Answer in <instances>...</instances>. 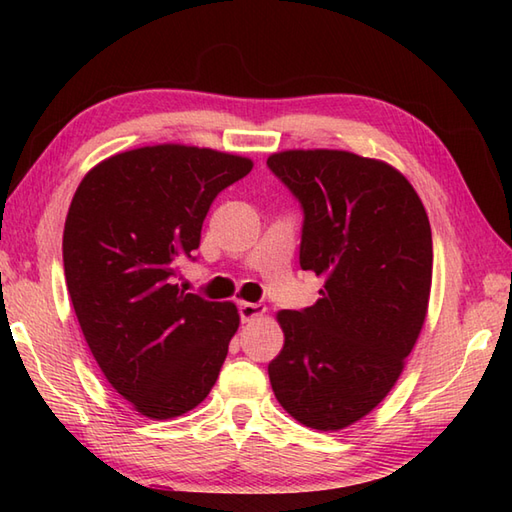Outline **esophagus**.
<instances>
[{
  "instance_id": "34e87169",
  "label": "esophagus",
  "mask_w": 512,
  "mask_h": 512,
  "mask_svg": "<svg viewBox=\"0 0 512 512\" xmlns=\"http://www.w3.org/2000/svg\"><path fill=\"white\" fill-rule=\"evenodd\" d=\"M264 312H266V308L262 306V303H248V301L239 303V319H242L244 323L262 317Z\"/></svg>"
}]
</instances>
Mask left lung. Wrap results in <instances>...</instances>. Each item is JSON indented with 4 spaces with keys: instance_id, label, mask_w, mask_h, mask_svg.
Wrapping results in <instances>:
<instances>
[{
    "instance_id": "obj_1",
    "label": "left lung",
    "mask_w": 512,
    "mask_h": 512,
    "mask_svg": "<svg viewBox=\"0 0 512 512\" xmlns=\"http://www.w3.org/2000/svg\"><path fill=\"white\" fill-rule=\"evenodd\" d=\"M266 165L303 209L299 264L321 299L281 310L284 350L268 365L279 405L339 431L383 400L418 341L431 292L427 211L387 162L339 149H290Z\"/></svg>"
}]
</instances>
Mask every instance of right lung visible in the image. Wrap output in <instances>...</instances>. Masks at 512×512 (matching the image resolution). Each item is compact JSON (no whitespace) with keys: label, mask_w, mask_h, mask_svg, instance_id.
Listing matches in <instances>:
<instances>
[{"label":"right lung","mask_w":512,"mask_h":512,"mask_svg":"<svg viewBox=\"0 0 512 512\" xmlns=\"http://www.w3.org/2000/svg\"><path fill=\"white\" fill-rule=\"evenodd\" d=\"M250 169L215 149L154 145L99 162L74 193L63 268L76 319L110 385L147 418L198 407L220 374L235 303L184 292L176 275L217 193Z\"/></svg>","instance_id":"add662e5"}]
</instances>
